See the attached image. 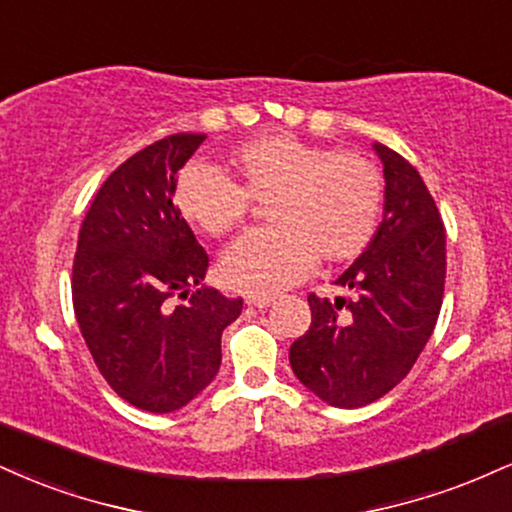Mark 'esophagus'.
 Here are the masks:
<instances>
[{
	"mask_svg": "<svg viewBox=\"0 0 512 512\" xmlns=\"http://www.w3.org/2000/svg\"><path fill=\"white\" fill-rule=\"evenodd\" d=\"M274 303V298H269V295H248V298H245V305L248 307H269Z\"/></svg>",
	"mask_w": 512,
	"mask_h": 512,
	"instance_id": "1",
	"label": "esophagus"
}]
</instances>
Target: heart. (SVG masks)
Wrapping results in <instances>:
<instances>
[{
	"label": "heart",
	"instance_id": "heart-1",
	"mask_svg": "<svg viewBox=\"0 0 512 512\" xmlns=\"http://www.w3.org/2000/svg\"><path fill=\"white\" fill-rule=\"evenodd\" d=\"M181 217L221 238L248 217V200H269L272 226L252 231L221 257V276L248 293H276L324 264L350 262L379 226L384 181L365 155L324 150L291 135H267L236 150L229 174L190 164L174 193Z\"/></svg>",
	"mask_w": 512,
	"mask_h": 512
}]
</instances>
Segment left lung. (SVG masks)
Listing matches in <instances>:
<instances>
[{
    "mask_svg": "<svg viewBox=\"0 0 512 512\" xmlns=\"http://www.w3.org/2000/svg\"><path fill=\"white\" fill-rule=\"evenodd\" d=\"M384 217L357 260L338 276L353 298H307L312 324L288 360L300 384L334 408H362L405 379L432 336L446 281V231L422 176L391 147Z\"/></svg>",
    "mask_w": 512,
    "mask_h": 512,
    "instance_id": "8db88e82",
    "label": "left lung"
}]
</instances>
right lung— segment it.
Segmentation results:
<instances>
[{"label": "right lung", "instance_id": "obj_1", "mask_svg": "<svg viewBox=\"0 0 512 512\" xmlns=\"http://www.w3.org/2000/svg\"><path fill=\"white\" fill-rule=\"evenodd\" d=\"M205 138L176 133L128 157L78 233L71 293L80 334L107 384L147 412H174L207 389L221 334L243 310V298L202 286L209 257L174 205L178 171ZM174 297L189 303L174 306Z\"/></svg>", "mask_w": 512, "mask_h": 512}]
</instances>
